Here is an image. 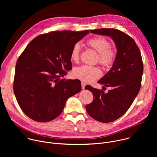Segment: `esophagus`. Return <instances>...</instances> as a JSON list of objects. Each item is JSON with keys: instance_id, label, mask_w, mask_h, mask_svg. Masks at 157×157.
I'll return each instance as SVG.
<instances>
[{"instance_id": "34e87169", "label": "esophagus", "mask_w": 157, "mask_h": 157, "mask_svg": "<svg viewBox=\"0 0 157 157\" xmlns=\"http://www.w3.org/2000/svg\"><path fill=\"white\" fill-rule=\"evenodd\" d=\"M85 86H86L85 83H84V82H81V87H82V89H84Z\"/></svg>"}]
</instances>
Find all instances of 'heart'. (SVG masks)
<instances>
[{
  "mask_svg": "<svg viewBox=\"0 0 157 157\" xmlns=\"http://www.w3.org/2000/svg\"><path fill=\"white\" fill-rule=\"evenodd\" d=\"M87 44L98 53L97 60L105 68H109L113 65L116 58V53L110 48V44L108 40L103 36H96L89 39ZM80 52V44L76 43L74 44L71 52V59L73 61H78ZM73 74L77 79L86 82H91L101 76V71L98 67L83 65L75 68Z\"/></svg>",
  "mask_w": 157,
  "mask_h": 157,
  "instance_id": "heart-1",
  "label": "heart"
}]
</instances>
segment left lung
Segmentation results:
<instances>
[{
    "mask_svg": "<svg viewBox=\"0 0 157 157\" xmlns=\"http://www.w3.org/2000/svg\"><path fill=\"white\" fill-rule=\"evenodd\" d=\"M90 32L110 37L117 50L110 71L98 81L110 90L105 93L89 85L85 87L94 98L86 105L88 114L99 122H111L126 113L140 91L144 71L141 53L133 39L119 30L100 29Z\"/></svg>",
    "mask_w": 157,
    "mask_h": 157,
    "instance_id": "obj_1",
    "label": "left lung"
}]
</instances>
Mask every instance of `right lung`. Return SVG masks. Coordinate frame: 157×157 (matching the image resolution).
<instances>
[{"instance_id": "1", "label": "right lung", "mask_w": 157, "mask_h": 157, "mask_svg": "<svg viewBox=\"0 0 157 157\" xmlns=\"http://www.w3.org/2000/svg\"><path fill=\"white\" fill-rule=\"evenodd\" d=\"M89 30L52 32L35 38L18 58L13 91L30 119L46 122L59 116L69 98L80 92L78 79H61L72 69L71 52Z\"/></svg>"}]
</instances>
